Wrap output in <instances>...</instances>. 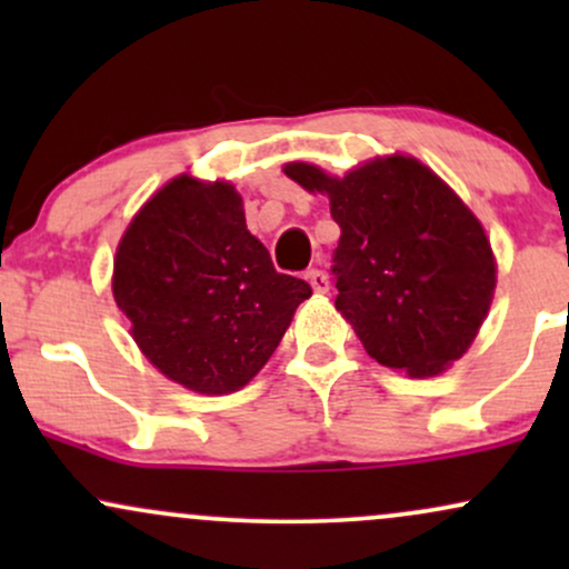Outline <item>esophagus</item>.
I'll use <instances>...</instances> for the list:
<instances>
[{
  "mask_svg": "<svg viewBox=\"0 0 569 569\" xmlns=\"http://www.w3.org/2000/svg\"><path fill=\"white\" fill-rule=\"evenodd\" d=\"M307 280H310L312 291H318V293L329 291V276H326L323 270H318V267H312V270H307Z\"/></svg>",
  "mask_w": 569,
  "mask_h": 569,
  "instance_id": "esophagus-1",
  "label": "esophagus"
}]
</instances>
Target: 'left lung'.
<instances>
[{"label":"left lung","instance_id":"8db88e82","mask_svg":"<svg viewBox=\"0 0 569 569\" xmlns=\"http://www.w3.org/2000/svg\"><path fill=\"white\" fill-rule=\"evenodd\" d=\"M289 179L326 192L339 243L337 310L377 363L409 377L462 358L495 291L492 248L479 219L415 158H380L331 179L291 162Z\"/></svg>","mask_w":569,"mask_h":569}]
</instances>
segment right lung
Instances as JSON below:
<instances>
[{"label":"right lung","instance_id":"add662e5","mask_svg":"<svg viewBox=\"0 0 569 569\" xmlns=\"http://www.w3.org/2000/svg\"><path fill=\"white\" fill-rule=\"evenodd\" d=\"M114 302L168 380L232 393L264 367L312 289L283 276L246 230L232 184L179 176L136 213L117 246Z\"/></svg>","mask_w":569,"mask_h":569}]
</instances>
